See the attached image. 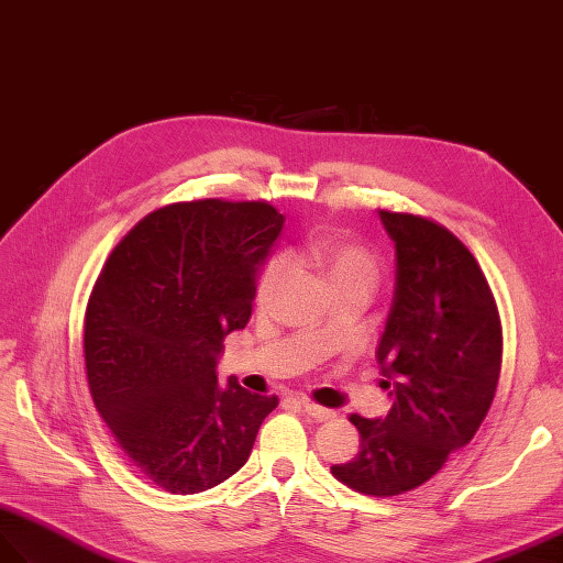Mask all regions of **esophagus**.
<instances>
[{"mask_svg":"<svg viewBox=\"0 0 563 563\" xmlns=\"http://www.w3.org/2000/svg\"><path fill=\"white\" fill-rule=\"evenodd\" d=\"M300 407H302V412H306L314 421H329V419L336 417V412H333V409H327L322 405H314V402H308V400H302Z\"/></svg>","mask_w":563,"mask_h":563,"instance_id":"34e87169","label":"esophagus"}]
</instances>
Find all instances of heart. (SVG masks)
<instances>
[{
  "instance_id": "1",
  "label": "heart",
  "mask_w": 563,
  "mask_h": 563,
  "mask_svg": "<svg viewBox=\"0 0 563 563\" xmlns=\"http://www.w3.org/2000/svg\"><path fill=\"white\" fill-rule=\"evenodd\" d=\"M291 257L298 265L314 267L322 272L331 288L345 284H362L374 288L378 282V263L376 257L360 244L345 241L341 236H312L306 244L291 251ZM288 277L286 255L269 257L255 282V306L261 310L272 308L277 300L282 286Z\"/></svg>"
}]
</instances>
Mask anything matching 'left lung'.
I'll return each mask as SVG.
<instances>
[{"label":"left lung","mask_w":563,"mask_h":563,"mask_svg":"<svg viewBox=\"0 0 563 563\" xmlns=\"http://www.w3.org/2000/svg\"><path fill=\"white\" fill-rule=\"evenodd\" d=\"M378 216L398 267L376 351L393 407L384 419L347 417L360 452L331 474L362 495L393 497L433 478L476 435L503 369V322L474 253L448 227L388 208Z\"/></svg>","instance_id":"8db88e82"}]
</instances>
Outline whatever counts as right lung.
<instances>
[{"instance_id": "obj_1", "label": "right lung", "mask_w": 563, "mask_h": 563, "mask_svg": "<svg viewBox=\"0 0 563 563\" xmlns=\"http://www.w3.org/2000/svg\"><path fill=\"white\" fill-rule=\"evenodd\" d=\"M284 227L267 201L199 199L148 212L101 267L85 314L97 412L132 466L175 495L203 493L246 464L277 395L232 376L218 353L244 329L257 265Z\"/></svg>"}]
</instances>
